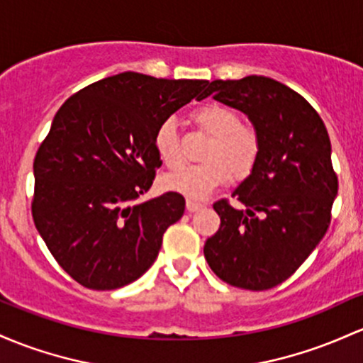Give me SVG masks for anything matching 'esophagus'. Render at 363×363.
I'll return each mask as SVG.
<instances>
[{"instance_id": "34e87169", "label": "esophagus", "mask_w": 363, "mask_h": 363, "mask_svg": "<svg viewBox=\"0 0 363 363\" xmlns=\"http://www.w3.org/2000/svg\"><path fill=\"white\" fill-rule=\"evenodd\" d=\"M186 208H188V212H198V210L203 208V203L188 200L186 201Z\"/></svg>"}]
</instances>
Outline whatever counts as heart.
Returning <instances> with one entry per match:
<instances>
[{"instance_id": "1", "label": "heart", "mask_w": 363, "mask_h": 363, "mask_svg": "<svg viewBox=\"0 0 363 363\" xmlns=\"http://www.w3.org/2000/svg\"><path fill=\"white\" fill-rule=\"evenodd\" d=\"M191 122L198 130L210 136L203 151V163L167 175L163 186L189 200H203L233 175L245 179L252 174L262 151L260 133L250 123H242L240 111L222 105L205 103L191 111ZM155 150L163 165L177 170L184 165L181 134L172 121H165L155 133Z\"/></svg>"}]
</instances>
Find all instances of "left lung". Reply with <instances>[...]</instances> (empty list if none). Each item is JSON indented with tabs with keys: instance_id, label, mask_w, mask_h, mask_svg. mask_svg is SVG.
<instances>
[{
	"instance_id": "left-lung-1",
	"label": "left lung",
	"mask_w": 363,
	"mask_h": 363,
	"mask_svg": "<svg viewBox=\"0 0 363 363\" xmlns=\"http://www.w3.org/2000/svg\"><path fill=\"white\" fill-rule=\"evenodd\" d=\"M206 94L248 115L262 151L233 193L245 208L213 203L220 227L203 253L227 284L264 291L293 276L328 233L337 194L328 129L301 94L264 75L212 81Z\"/></svg>"
}]
</instances>
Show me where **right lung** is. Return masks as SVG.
<instances>
[{"label":"right lung","mask_w":363,"mask_h":363,"mask_svg":"<svg viewBox=\"0 0 363 363\" xmlns=\"http://www.w3.org/2000/svg\"><path fill=\"white\" fill-rule=\"evenodd\" d=\"M208 81L123 72L67 99L34 158L33 218L58 265L84 288L108 291L153 265L163 233L184 213L179 193L134 203L162 160L155 133Z\"/></svg>","instance_id":"obj_1"}]
</instances>
